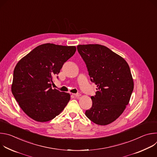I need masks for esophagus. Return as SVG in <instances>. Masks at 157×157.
<instances>
[{
	"instance_id": "34e87169",
	"label": "esophagus",
	"mask_w": 157,
	"mask_h": 157,
	"mask_svg": "<svg viewBox=\"0 0 157 157\" xmlns=\"http://www.w3.org/2000/svg\"><path fill=\"white\" fill-rule=\"evenodd\" d=\"M73 95L75 96V97H79L80 96H81V94H79V93H77V94H73Z\"/></svg>"
}]
</instances>
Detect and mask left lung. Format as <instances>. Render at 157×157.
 Here are the masks:
<instances>
[{
  "label": "left lung",
  "instance_id": "obj_1",
  "mask_svg": "<svg viewBox=\"0 0 157 157\" xmlns=\"http://www.w3.org/2000/svg\"><path fill=\"white\" fill-rule=\"evenodd\" d=\"M77 49L98 87L96 96L91 98L93 105L85 115L98 125H108L119 118L129 102L133 89L129 66L122 56L101 44H79Z\"/></svg>",
  "mask_w": 157,
  "mask_h": 157
}]
</instances>
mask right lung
<instances>
[{"mask_svg":"<svg viewBox=\"0 0 157 157\" xmlns=\"http://www.w3.org/2000/svg\"><path fill=\"white\" fill-rule=\"evenodd\" d=\"M75 46L44 43L22 58L13 71L12 93L20 108L31 119L48 122L58 116L70 94L52 88L54 76L75 53Z\"/></svg>","mask_w":157,"mask_h":157,"instance_id":"1","label":"right lung"}]
</instances>
